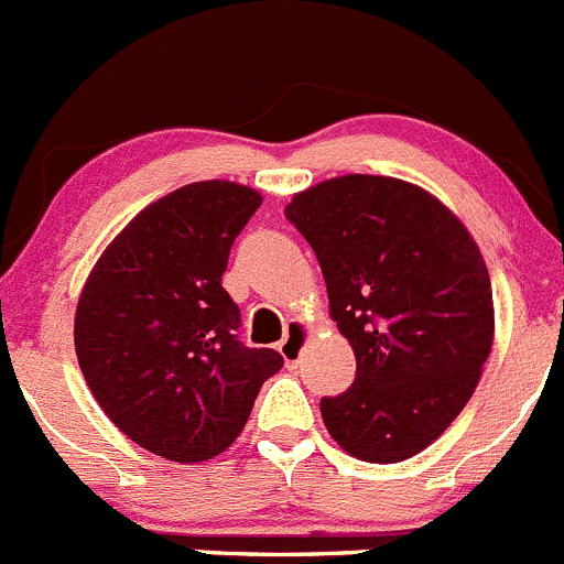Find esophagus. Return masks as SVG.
I'll list each match as a JSON object with an SVG mask.
<instances>
[{
  "mask_svg": "<svg viewBox=\"0 0 564 564\" xmlns=\"http://www.w3.org/2000/svg\"><path fill=\"white\" fill-rule=\"evenodd\" d=\"M306 339H310V326H306V323H301V321L290 323L288 334H284L282 343H280V354H282L284 365H288V367L299 365L301 354H304Z\"/></svg>",
  "mask_w": 564,
  "mask_h": 564,
  "instance_id": "esophagus-1",
  "label": "esophagus"
}]
</instances>
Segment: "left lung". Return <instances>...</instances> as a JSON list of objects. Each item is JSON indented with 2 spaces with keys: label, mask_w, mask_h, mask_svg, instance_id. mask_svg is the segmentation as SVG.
Here are the masks:
<instances>
[{
  "label": "left lung",
  "mask_w": 564,
  "mask_h": 564,
  "mask_svg": "<svg viewBox=\"0 0 564 564\" xmlns=\"http://www.w3.org/2000/svg\"><path fill=\"white\" fill-rule=\"evenodd\" d=\"M321 263L356 378L321 400L334 442L398 464L436 442L477 389L494 345V293L464 221L414 183L343 175L284 208Z\"/></svg>",
  "instance_id": "left-lung-1"
}]
</instances>
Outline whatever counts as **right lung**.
<instances>
[{"label": "right lung", "mask_w": 564, "mask_h": 564, "mask_svg": "<svg viewBox=\"0 0 564 564\" xmlns=\"http://www.w3.org/2000/svg\"><path fill=\"white\" fill-rule=\"evenodd\" d=\"M260 203L241 183H188L133 216L82 288L74 343L87 387L131 442L166 460L225 453L284 365L238 339L241 312L221 288Z\"/></svg>", "instance_id": "1"}]
</instances>
